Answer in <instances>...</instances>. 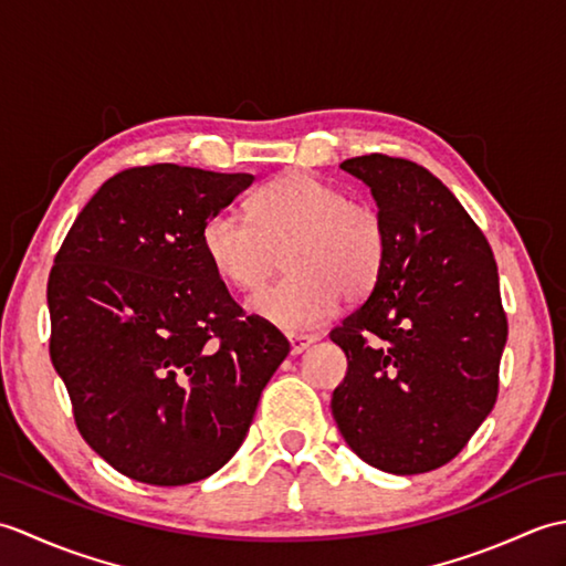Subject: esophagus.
<instances>
[{
	"mask_svg": "<svg viewBox=\"0 0 566 566\" xmlns=\"http://www.w3.org/2000/svg\"><path fill=\"white\" fill-rule=\"evenodd\" d=\"M318 338L316 335H311V333H292L290 335V345H292V353L294 355H302L306 347L311 345V343H316Z\"/></svg>",
	"mask_w": 566,
	"mask_h": 566,
	"instance_id": "1",
	"label": "esophagus"
}]
</instances>
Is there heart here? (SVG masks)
Returning <instances> with one entry per match:
<instances>
[{
    "mask_svg": "<svg viewBox=\"0 0 566 566\" xmlns=\"http://www.w3.org/2000/svg\"><path fill=\"white\" fill-rule=\"evenodd\" d=\"M213 272L238 290H255L280 264L290 274L250 296V311L286 331L314 328L340 296L359 302L375 290L389 235L377 207L347 199L340 187L308 172H290L248 199V219L219 209L201 226Z\"/></svg>",
    "mask_w": 566,
    "mask_h": 566,
    "instance_id": "heart-1",
    "label": "heart"
}]
</instances>
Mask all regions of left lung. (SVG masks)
Masks as SVG:
<instances>
[{
  "label": "left lung",
  "mask_w": 566,
  "mask_h": 566,
  "mask_svg": "<svg viewBox=\"0 0 566 566\" xmlns=\"http://www.w3.org/2000/svg\"><path fill=\"white\" fill-rule=\"evenodd\" d=\"M387 223V262L375 290L331 340L347 375L333 418L353 452L391 474L454 460L499 396L509 338L489 240L436 175L371 153L345 160Z\"/></svg>",
  "instance_id": "obj_1"
}]
</instances>
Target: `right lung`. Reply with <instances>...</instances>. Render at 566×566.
Here are the masks:
<instances>
[{
  "label": "right lung",
  "mask_w": 566,
  "mask_h": 566,
  "mask_svg": "<svg viewBox=\"0 0 566 566\" xmlns=\"http://www.w3.org/2000/svg\"><path fill=\"white\" fill-rule=\"evenodd\" d=\"M252 175L172 163L106 179L48 276L51 359L84 442L136 482L207 479L243 444L290 353L248 316L201 248L207 216Z\"/></svg>",
  "instance_id": "right-lung-1"
}]
</instances>
